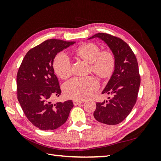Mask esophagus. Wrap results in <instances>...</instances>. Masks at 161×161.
<instances>
[{
    "label": "esophagus",
    "instance_id": "34e87169",
    "mask_svg": "<svg viewBox=\"0 0 161 161\" xmlns=\"http://www.w3.org/2000/svg\"><path fill=\"white\" fill-rule=\"evenodd\" d=\"M83 102H84V101H82L74 100V101H73V103H74V105H79V104H80V103H83Z\"/></svg>",
    "mask_w": 161,
    "mask_h": 161
}]
</instances>
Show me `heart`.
Masks as SVG:
<instances>
[{
	"mask_svg": "<svg viewBox=\"0 0 161 161\" xmlns=\"http://www.w3.org/2000/svg\"><path fill=\"white\" fill-rule=\"evenodd\" d=\"M76 54L82 60L90 63L91 70L101 78L109 77L114 72L115 56L109 50L101 51L99 46L86 43L76 50ZM56 74L62 79H67L72 73L70 60L65 53L60 52L55 57L53 63ZM99 87V82L92 76L75 77L66 82L64 91L66 97L77 100L89 97Z\"/></svg>",
	"mask_w": 161,
	"mask_h": 161,
	"instance_id": "b5f03b06",
	"label": "heart"
}]
</instances>
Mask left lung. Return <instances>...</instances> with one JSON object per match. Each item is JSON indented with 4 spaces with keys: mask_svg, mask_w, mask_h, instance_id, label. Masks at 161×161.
<instances>
[{
    "mask_svg": "<svg viewBox=\"0 0 161 161\" xmlns=\"http://www.w3.org/2000/svg\"><path fill=\"white\" fill-rule=\"evenodd\" d=\"M95 37L108 45L115 56V64L113 75L102 91V94H110L112 97L96 103L93 116L102 124L116 125L127 118L136 103L140 85L138 61L128 43L119 37L99 33L89 40Z\"/></svg>",
    "mask_w": 161,
    "mask_h": 161,
    "instance_id": "left-lung-1",
    "label": "left lung"
}]
</instances>
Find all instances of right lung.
<instances>
[{
  "label": "right lung",
  "instance_id": "1",
  "mask_svg": "<svg viewBox=\"0 0 161 161\" xmlns=\"http://www.w3.org/2000/svg\"><path fill=\"white\" fill-rule=\"evenodd\" d=\"M56 39L31 48L24 57L17 75V99L28 120L42 130H53L64 124L73 108L72 100L52 103L61 89L53 62L58 52L74 44Z\"/></svg>",
  "mask_w": 161,
  "mask_h": 161
}]
</instances>
